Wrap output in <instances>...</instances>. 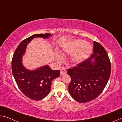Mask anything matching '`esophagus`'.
Listing matches in <instances>:
<instances>
[{"label": "esophagus", "mask_w": 122, "mask_h": 122, "mask_svg": "<svg viewBox=\"0 0 122 122\" xmlns=\"http://www.w3.org/2000/svg\"><path fill=\"white\" fill-rule=\"evenodd\" d=\"M67 73V71L65 67H62L60 69V74L61 75H63Z\"/></svg>", "instance_id": "esophagus-1"}]
</instances>
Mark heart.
<instances>
[{
  "label": "heart",
  "mask_w": 122,
  "mask_h": 122,
  "mask_svg": "<svg viewBox=\"0 0 122 122\" xmlns=\"http://www.w3.org/2000/svg\"><path fill=\"white\" fill-rule=\"evenodd\" d=\"M63 51L69 54H73L71 61L73 63L78 64L82 62L89 57L92 51V46L84 41L78 40L68 44L64 48ZM62 57L61 55H58V59L61 60Z\"/></svg>",
  "instance_id": "b5f03b06"
}]
</instances>
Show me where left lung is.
<instances>
[{
	"label": "left lung",
	"mask_w": 122,
	"mask_h": 122,
	"mask_svg": "<svg viewBox=\"0 0 122 122\" xmlns=\"http://www.w3.org/2000/svg\"><path fill=\"white\" fill-rule=\"evenodd\" d=\"M93 53L76 66L67 69L71 77L68 90L72 98L80 103L95 99L103 92L111 74L109 57L100 43L93 42Z\"/></svg>",
	"instance_id": "8db88e82"
}]
</instances>
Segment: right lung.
<instances>
[{"instance_id":"1","label":"right lung","mask_w":122,"mask_h":122,"mask_svg":"<svg viewBox=\"0 0 122 122\" xmlns=\"http://www.w3.org/2000/svg\"><path fill=\"white\" fill-rule=\"evenodd\" d=\"M51 35L35 34L20 42L13 54L12 71L19 88L31 99L40 100L46 97L51 89L52 80L60 75V71L52 70L47 65L34 71L26 69L22 64V56L25 52L27 44L35 37L48 38Z\"/></svg>"}]
</instances>
